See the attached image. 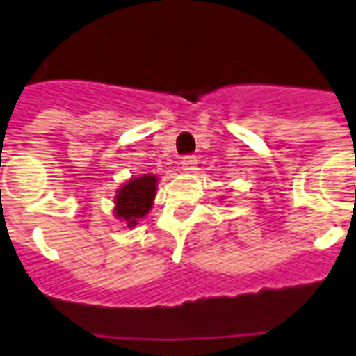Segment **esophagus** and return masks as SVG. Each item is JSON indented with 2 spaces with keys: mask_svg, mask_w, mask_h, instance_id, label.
Here are the masks:
<instances>
[{
  "mask_svg": "<svg viewBox=\"0 0 356 356\" xmlns=\"http://www.w3.org/2000/svg\"><path fill=\"white\" fill-rule=\"evenodd\" d=\"M181 166L184 172H195L197 170V157L195 156H184L181 161Z\"/></svg>",
  "mask_w": 356,
  "mask_h": 356,
  "instance_id": "1",
  "label": "esophagus"
}]
</instances>
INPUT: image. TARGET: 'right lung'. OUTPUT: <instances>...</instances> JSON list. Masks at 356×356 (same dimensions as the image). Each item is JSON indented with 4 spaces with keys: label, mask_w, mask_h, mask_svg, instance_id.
Returning <instances> with one entry per match:
<instances>
[{
    "label": "right lung",
    "mask_w": 356,
    "mask_h": 356,
    "mask_svg": "<svg viewBox=\"0 0 356 356\" xmlns=\"http://www.w3.org/2000/svg\"><path fill=\"white\" fill-rule=\"evenodd\" d=\"M157 175L143 174L131 177L118 188L114 195V218L125 227H134L152 209L157 190Z\"/></svg>",
    "instance_id": "right-lung-1"
}]
</instances>
